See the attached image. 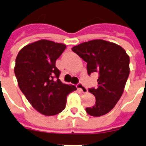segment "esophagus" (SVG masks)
Wrapping results in <instances>:
<instances>
[{
	"mask_svg": "<svg viewBox=\"0 0 146 146\" xmlns=\"http://www.w3.org/2000/svg\"><path fill=\"white\" fill-rule=\"evenodd\" d=\"M77 88L79 89L80 91L82 92V93H84V94H85V93L88 92V89L86 88L83 85L82 83H79V84H77Z\"/></svg>",
	"mask_w": 146,
	"mask_h": 146,
	"instance_id": "obj_1",
	"label": "esophagus"
}]
</instances>
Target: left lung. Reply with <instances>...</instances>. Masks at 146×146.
Returning a JSON list of instances; mask_svg holds the SVG:
<instances>
[{
  "label": "left lung",
  "instance_id": "8db88e82",
  "mask_svg": "<svg viewBox=\"0 0 146 146\" xmlns=\"http://www.w3.org/2000/svg\"><path fill=\"white\" fill-rule=\"evenodd\" d=\"M73 50L87 62L90 75L98 73V88L89 89L95 104L86 108L92 116H101L113 110L124 91L130 73V58L119 45L104 40H92L74 46Z\"/></svg>",
  "mask_w": 146,
  "mask_h": 146
}]
</instances>
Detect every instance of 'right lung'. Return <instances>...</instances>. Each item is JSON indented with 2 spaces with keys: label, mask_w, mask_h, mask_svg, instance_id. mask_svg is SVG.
Segmentation results:
<instances>
[{
  "label": "right lung",
  "mask_w": 146,
  "mask_h": 146,
  "mask_svg": "<svg viewBox=\"0 0 146 146\" xmlns=\"http://www.w3.org/2000/svg\"><path fill=\"white\" fill-rule=\"evenodd\" d=\"M66 45L40 40L26 45L15 59L14 71L18 84L30 105L45 116H54L66 107L67 95L76 91L72 84L58 79L55 62Z\"/></svg>",
  "instance_id": "add662e5"
}]
</instances>
